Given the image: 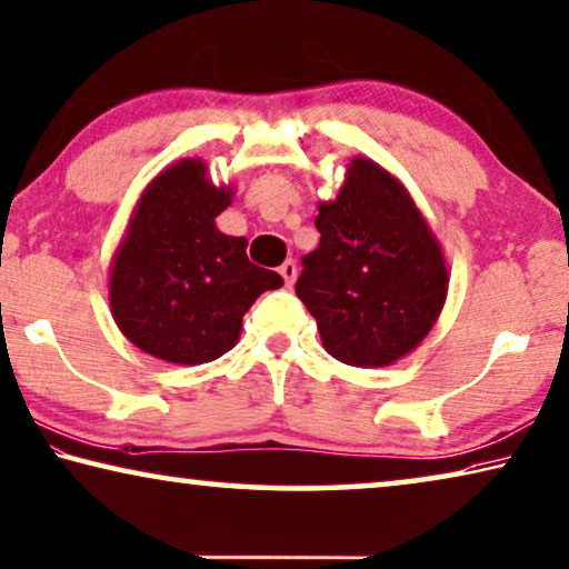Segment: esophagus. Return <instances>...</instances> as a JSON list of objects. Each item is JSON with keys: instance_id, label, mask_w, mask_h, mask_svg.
<instances>
[{"instance_id": "1", "label": "esophagus", "mask_w": 569, "mask_h": 569, "mask_svg": "<svg viewBox=\"0 0 569 569\" xmlns=\"http://www.w3.org/2000/svg\"><path fill=\"white\" fill-rule=\"evenodd\" d=\"M278 273L283 276V281H286V286H291L293 281H296V276H299V268H296V263L293 260H286V263L278 268Z\"/></svg>"}]
</instances>
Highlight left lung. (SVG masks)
Returning <instances> with one entry per match:
<instances>
[{"label":"left lung","instance_id":"1","mask_svg":"<svg viewBox=\"0 0 569 569\" xmlns=\"http://www.w3.org/2000/svg\"><path fill=\"white\" fill-rule=\"evenodd\" d=\"M317 230L296 296L323 347L351 367L398 362L428 337L448 291L443 252L408 189L359 157L337 200L319 204Z\"/></svg>","mask_w":569,"mask_h":569}]
</instances>
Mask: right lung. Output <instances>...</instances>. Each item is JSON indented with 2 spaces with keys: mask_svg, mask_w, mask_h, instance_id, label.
Instances as JSON below:
<instances>
[{
  "mask_svg": "<svg viewBox=\"0 0 569 569\" xmlns=\"http://www.w3.org/2000/svg\"><path fill=\"white\" fill-rule=\"evenodd\" d=\"M230 189L207 182L184 159L147 187L113 258L111 311L123 337L171 365H202L236 347L242 317L260 293L283 286L248 260V240L224 236L214 218Z\"/></svg>",
  "mask_w": 569,
  "mask_h": 569,
  "instance_id": "1",
  "label": "right lung"
}]
</instances>
